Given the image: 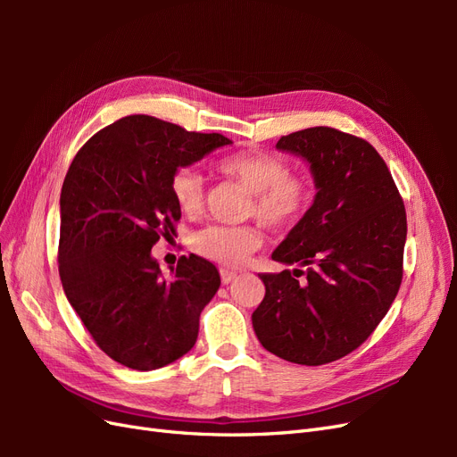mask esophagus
Masks as SVG:
<instances>
[{"mask_svg": "<svg viewBox=\"0 0 457 457\" xmlns=\"http://www.w3.org/2000/svg\"><path fill=\"white\" fill-rule=\"evenodd\" d=\"M234 278H237V272L227 270V269H220V282H223L225 286L230 284Z\"/></svg>", "mask_w": 457, "mask_h": 457, "instance_id": "obj_1", "label": "esophagus"}]
</instances>
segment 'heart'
<instances>
[{
  "label": "heart",
  "instance_id": "1",
  "mask_svg": "<svg viewBox=\"0 0 457 457\" xmlns=\"http://www.w3.org/2000/svg\"><path fill=\"white\" fill-rule=\"evenodd\" d=\"M219 170L253 192V202L247 212L255 215L262 225L272 228L287 227L295 223L309 207V183L303 177L289 173L287 163L280 158L262 152H242L225 158L219 163ZM171 195L185 215H200L205 202L202 175L187 168L177 170L171 177ZM261 244L259 230L225 225L205 227L192 240L196 253L225 267L244 265Z\"/></svg>",
  "mask_w": 457,
  "mask_h": 457
}]
</instances>
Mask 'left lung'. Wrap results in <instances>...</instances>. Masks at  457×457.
Returning a JSON list of instances; mask_svg holds the SVG:
<instances>
[{"instance_id":"1","label":"left lung","mask_w":457,"mask_h":457,"mask_svg":"<svg viewBox=\"0 0 457 457\" xmlns=\"http://www.w3.org/2000/svg\"><path fill=\"white\" fill-rule=\"evenodd\" d=\"M276 148L309 163L316 195L272 252L297 269L259 274L265 297L252 322L269 353L320 366L361 347L391 309L403 282L404 202L378 150L354 135L311 128Z\"/></svg>"}]
</instances>
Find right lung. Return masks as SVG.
Here are the masks:
<instances>
[{"mask_svg":"<svg viewBox=\"0 0 457 457\" xmlns=\"http://www.w3.org/2000/svg\"><path fill=\"white\" fill-rule=\"evenodd\" d=\"M227 145L219 133L135 114L93 135L71 163L61 190L62 289L95 343L123 366L158 370L195 347L219 270L190 253L163 276L150 250L181 219L173 173Z\"/></svg>","mask_w":457,"mask_h":457,"instance_id":"obj_1","label":"right lung"}]
</instances>
